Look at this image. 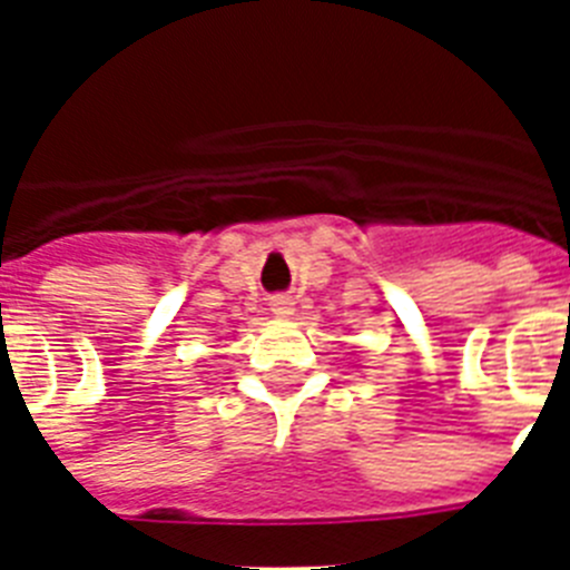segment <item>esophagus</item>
I'll use <instances>...</instances> for the list:
<instances>
[{
  "mask_svg": "<svg viewBox=\"0 0 570 570\" xmlns=\"http://www.w3.org/2000/svg\"><path fill=\"white\" fill-rule=\"evenodd\" d=\"M271 311H274L276 316H291L294 314V299H291V296H274V299H271Z\"/></svg>",
  "mask_w": 570,
  "mask_h": 570,
  "instance_id": "1",
  "label": "esophagus"
}]
</instances>
